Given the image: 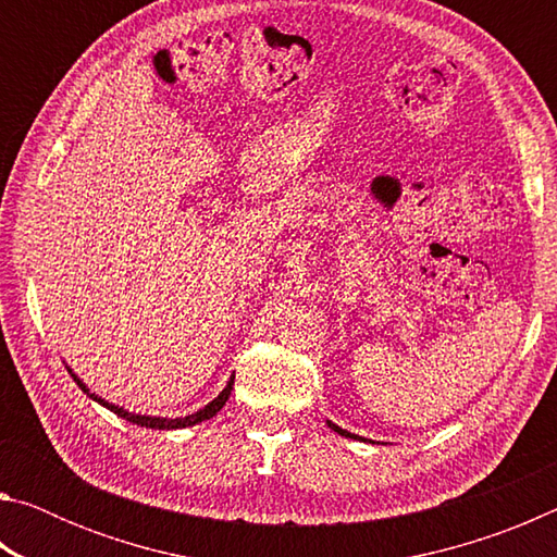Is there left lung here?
<instances>
[{
  "label": "left lung",
  "mask_w": 557,
  "mask_h": 557,
  "mask_svg": "<svg viewBox=\"0 0 557 557\" xmlns=\"http://www.w3.org/2000/svg\"><path fill=\"white\" fill-rule=\"evenodd\" d=\"M326 425H329V428H332L334 432H338V435H342V437H356V435H351V432H346V430H342V428H336L332 420H326Z\"/></svg>",
  "instance_id": "1"
}]
</instances>
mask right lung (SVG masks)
<instances>
[{"label":"right lung","mask_w":557,"mask_h":557,"mask_svg":"<svg viewBox=\"0 0 557 557\" xmlns=\"http://www.w3.org/2000/svg\"><path fill=\"white\" fill-rule=\"evenodd\" d=\"M69 373L73 375V381L78 383V388H81L83 393H88L86 383H83V381L78 379V375H75L71 369H69ZM233 379H235V375H233ZM233 379H231V381H228V385H225V388L221 391L219 398L211 400L209 405H206V408H201L199 412H194V414H186V418H174V420H166V418H149V414H135V412H127V410H122L120 405H112V403H106L102 398H98L96 393H88V395H90L92 400H98L100 405H106V408L115 412L117 418H125L127 422H132V425H139V428H152V430H178V428H191V425H199V422L213 418V414L223 408L225 400H228V395H231V391H233Z\"/></svg>","instance_id":"obj_1"}]
</instances>
